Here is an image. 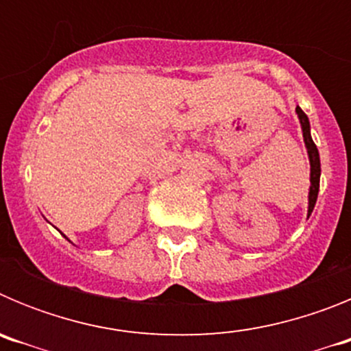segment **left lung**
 Instances as JSON below:
<instances>
[{
  "mask_svg": "<svg viewBox=\"0 0 351 351\" xmlns=\"http://www.w3.org/2000/svg\"><path fill=\"white\" fill-rule=\"evenodd\" d=\"M297 116H299L300 126H302V137H304V144L308 147V154H309V165H311V186H309V206H308V218L311 216L313 209H315L316 198H318V190H320V154H318V149H316L315 142L311 138V132H309V119L308 116L302 112V108L297 107L295 108Z\"/></svg>",
  "mask_w": 351,
  "mask_h": 351,
  "instance_id": "left-lung-1",
  "label": "left lung"
}]
</instances>
